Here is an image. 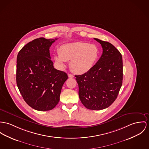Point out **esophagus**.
<instances>
[{"label": "esophagus", "instance_id": "obj_1", "mask_svg": "<svg viewBox=\"0 0 149 149\" xmlns=\"http://www.w3.org/2000/svg\"><path fill=\"white\" fill-rule=\"evenodd\" d=\"M68 77L69 78H74V75L72 74H68Z\"/></svg>", "mask_w": 149, "mask_h": 149}]
</instances>
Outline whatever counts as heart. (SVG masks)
Instances as JSON below:
<instances>
[{"label":"heart","mask_w":149,"mask_h":149,"mask_svg":"<svg viewBox=\"0 0 149 149\" xmlns=\"http://www.w3.org/2000/svg\"><path fill=\"white\" fill-rule=\"evenodd\" d=\"M59 54L54 56V60L61 68L70 61V68L77 74H84L91 69L99 56L96 45L84 42L63 44L59 47Z\"/></svg>","instance_id":"obj_1"}]
</instances>
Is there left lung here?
I'll list each match as a JSON object with an SVG mask.
<instances>
[{"mask_svg": "<svg viewBox=\"0 0 149 149\" xmlns=\"http://www.w3.org/2000/svg\"><path fill=\"white\" fill-rule=\"evenodd\" d=\"M94 39L102 46V55L91 70L75 77L83 105L88 109L101 110L115 102L121 87L123 58L112 44Z\"/></svg>", "mask_w": 149, "mask_h": 149, "instance_id": "8db88e82", "label": "left lung"}]
</instances>
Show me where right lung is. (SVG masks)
I'll return each instance as SVG.
<instances>
[{"label":"right lung","mask_w":149,"mask_h":149,"mask_svg":"<svg viewBox=\"0 0 149 149\" xmlns=\"http://www.w3.org/2000/svg\"><path fill=\"white\" fill-rule=\"evenodd\" d=\"M57 38H36L19 51L17 56L16 83L24 101L40 111L53 109L59 101L68 74L54 69L50 47Z\"/></svg>","instance_id":"right-lung-1"}]
</instances>
